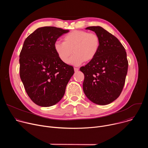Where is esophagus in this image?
Wrapping results in <instances>:
<instances>
[{"label":"esophagus","instance_id":"34e87169","mask_svg":"<svg viewBox=\"0 0 148 148\" xmlns=\"http://www.w3.org/2000/svg\"><path fill=\"white\" fill-rule=\"evenodd\" d=\"M74 71H75V72H78V71H79V69H78V68H74Z\"/></svg>","mask_w":148,"mask_h":148}]
</instances>
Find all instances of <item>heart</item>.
I'll use <instances>...</instances> for the list:
<instances>
[{
	"label": "heart",
	"mask_w": 148,
	"mask_h": 148,
	"mask_svg": "<svg viewBox=\"0 0 148 148\" xmlns=\"http://www.w3.org/2000/svg\"><path fill=\"white\" fill-rule=\"evenodd\" d=\"M100 47V40L94 33L82 30H74L63 37V42L56 41L54 51L59 59L66 64L73 53L74 56L69 63L78 66L84 61L92 60L98 53Z\"/></svg>",
	"instance_id": "obj_1"
}]
</instances>
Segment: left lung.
I'll return each mask as SVG.
<instances>
[{"instance_id":"1","label":"left lung","mask_w":148,"mask_h":148,"mask_svg":"<svg viewBox=\"0 0 148 148\" xmlns=\"http://www.w3.org/2000/svg\"><path fill=\"white\" fill-rule=\"evenodd\" d=\"M94 32L100 40L95 58L80 68L84 74L83 91L92 102L105 105L118 98L125 82L128 62L119 40L100 26L86 29Z\"/></svg>"}]
</instances>
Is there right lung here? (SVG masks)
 <instances>
[{"mask_svg": "<svg viewBox=\"0 0 148 148\" xmlns=\"http://www.w3.org/2000/svg\"><path fill=\"white\" fill-rule=\"evenodd\" d=\"M69 32L42 27L25 40L20 53V77L27 95L39 106L48 107L58 103L74 73L73 67L62 62L54 49L57 38Z\"/></svg>", "mask_w": 148, "mask_h": 148, "instance_id": "1", "label": "right lung"}]
</instances>
